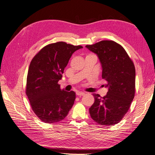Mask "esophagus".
<instances>
[{
	"mask_svg": "<svg viewBox=\"0 0 155 155\" xmlns=\"http://www.w3.org/2000/svg\"><path fill=\"white\" fill-rule=\"evenodd\" d=\"M77 95L78 96H83V95H85V93L82 92H77Z\"/></svg>",
	"mask_w": 155,
	"mask_h": 155,
	"instance_id": "34e87169",
	"label": "esophagus"
}]
</instances>
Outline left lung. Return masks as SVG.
<instances>
[{
  "label": "left lung",
  "mask_w": 155,
  "mask_h": 155,
  "mask_svg": "<svg viewBox=\"0 0 155 155\" xmlns=\"http://www.w3.org/2000/svg\"><path fill=\"white\" fill-rule=\"evenodd\" d=\"M95 53L107 82V95L93 94L95 102L89 109L92 119L100 125L117 124L128 111L135 94V67L123 47L113 41L104 40L85 46Z\"/></svg>",
  "instance_id": "left-lung-1"
}]
</instances>
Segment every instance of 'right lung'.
I'll return each mask as SVG.
<instances>
[{"instance_id":"obj_1","label":"right lung","mask_w":155,"mask_h":155,"mask_svg":"<svg viewBox=\"0 0 155 155\" xmlns=\"http://www.w3.org/2000/svg\"><path fill=\"white\" fill-rule=\"evenodd\" d=\"M64 42L50 44L32 58L28 73L26 93L31 108L45 123L64 119L75 100V93L61 90L58 81L72 54L82 48Z\"/></svg>"}]
</instances>
